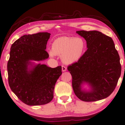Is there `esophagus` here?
I'll list each match as a JSON object with an SVG mask.
<instances>
[{"label": "esophagus", "mask_w": 125, "mask_h": 125, "mask_svg": "<svg viewBox=\"0 0 125 125\" xmlns=\"http://www.w3.org/2000/svg\"><path fill=\"white\" fill-rule=\"evenodd\" d=\"M67 70V68L66 67H65L64 66H62V71L63 72H65Z\"/></svg>", "instance_id": "esophagus-1"}]
</instances>
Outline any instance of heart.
Instances as JSON below:
<instances>
[{
  "label": "heart",
  "instance_id": "b5f03b06",
  "mask_svg": "<svg viewBox=\"0 0 125 125\" xmlns=\"http://www.w3.org/2000/svg\"><path fill=\"white\" fill-rule=\"evenodd\" d=\"M86 49V43L80 37H61L52 42V50L49 51L51 58L55 55L61 56L62 62L66 64H73L79 61Z\"/></svg>",
  "mask_w": 125,
  "mask_h": 125
}]
</instances>
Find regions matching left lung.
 I'll return each mask as SVG.
<instances>
[{
  "label": "left lung",
  "mask_w": 125,
  "mask_h": 125,
  "mask_svg": "<svg viewBox=\"0 0 125 125\" xmlns=\"http://www.w3.org/2000/svg\"><path fill=\"white\" fill-rule=\"evenodd\" d=\"M76 33L86 41L87 50L79 61L67 67L74 93L84 102L105 99L114 91L121 75L120 56L114 41L97 31ZM84 84L90 89H83Z\"/></svg>",
  "instance_id": "8db88e82"
}]
</instances>
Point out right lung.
<instances>
[{
  "mask_svg": "<svg viewBox=\"0 0 125 125\" xmlns=\"http://www.w3.org/2000/svg\"><path fill=\"white\" fill-rule=\"evenodd\" d=\"M50 33L26 34L12 44L7 69L11 91L24 103L31 106L46 104L53 98L55 84L62 74L55 68L34 61L49 58L45 51Z\"/></svg>",
  "mask_w": 125,
  "mask_h": 125,
  "instance_id": "1",
  "label": "right lung"
}]
</instances>
